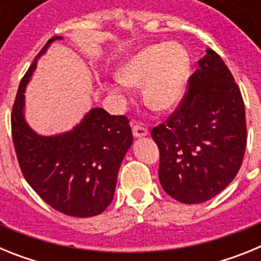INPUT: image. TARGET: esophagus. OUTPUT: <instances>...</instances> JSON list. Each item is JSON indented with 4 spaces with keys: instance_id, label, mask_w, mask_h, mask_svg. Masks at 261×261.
Segmentation results:
<instances>
[{
    "instance_id": "34e87169",
    "label": "esophagus",
    "mask_w": 261,
    "mask_h": 261,
    "mask_svg": "<svg viewBox=\"0 0 261 261\" xmlns=\"http://www.w3.org/2000/svg\"><path fill=\"white\" fill-rule=\"evenodd\" d=\"M132 132L135 137H144V136H147V129H145L144 126H140V125H133L132 128Z\"/></svg>"
}]
</instances>
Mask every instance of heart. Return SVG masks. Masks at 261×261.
<instances>
[{"label": "heart", "mask_w": 261, "mask_h": 261, "mask_svg": "<svg viewBox=\"0 0 261 261\" xmlns=\"http://www.w3.org/2000/svg\"><path fill=\"white\" fill-rule=\"evenodd\" d=\"M188 73L190 57L183 45H149L124 64L112 91L117 96H125L130 86H142V96L149 107L168 111L176 107L183 98Z\"/></svg>", "instance_id": "heart-1"}]
</instances>
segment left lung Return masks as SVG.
Here are the masks:
<instances>
[{
  "mask_svg": "<svg viewBox=\"0 0 261 261\" xmlns=\"http://www.w3.org/2000/svg\"><path fill=\"white\" fill-rule=\"evenodd\" d=\"M151 137L159 147V181L179 202L208 201L238 174L247 144L243 98L213 49H206L176 110Z\"/></svg>",
  "mask_w": 261,
  "mask_h": 261,
  "instance_id": "left-lung-1",
  "label": "left lung"
}]
</instances>
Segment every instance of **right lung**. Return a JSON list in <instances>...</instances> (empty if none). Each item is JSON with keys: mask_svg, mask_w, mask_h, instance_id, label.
<instances>
[{"mask_svg": "<svg viewBox=\"0 0 261 261\" xmlns=\"http://www.w3.org/2000/svg\"><path fill=\"white\" fill-rule=\"evenodd\" d=\"M39 52L22 78L11 112V133L19 167L27 183L53 209L71 217H93L114 199L117 172L133 142L129 120L103 108L90 110L73 130L39 136L24 120V90L36 68Z\"/></svg>", "mask_w": 261, "mask_h": 261, "instance_id": "1", "label": "right lung"}]
</instances>
